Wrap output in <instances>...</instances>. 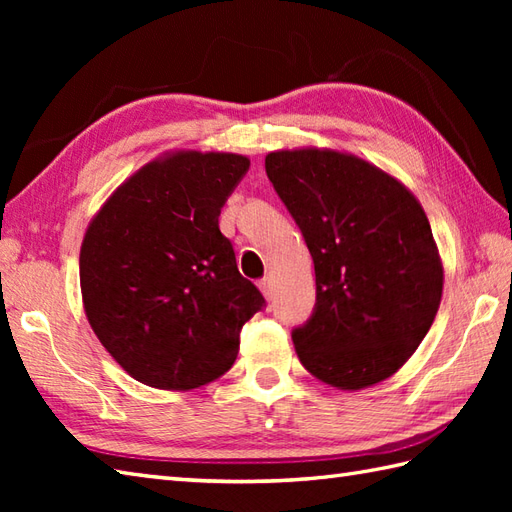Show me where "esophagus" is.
<instances>
[{
  "label": "esophagus",
  "mask_w": 512,
  "mask_h": 512,
  "mask_svg": "<svg viewBox=\"0 0 512 512\" xmlns=\"http://www.w3.org/2000/svg\"><path fill=\"white\" fill-rule=\"evenodd\" d=\"M259 288H262L266 299H273V277L266 275L264 279H259Z\"/></svg>",
  "instance_id": "obj_1"
}]
</instances>
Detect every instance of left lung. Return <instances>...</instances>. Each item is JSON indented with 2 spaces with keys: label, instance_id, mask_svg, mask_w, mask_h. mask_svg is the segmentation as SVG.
I'll return each mask as SVG.
<instances>
[{
  "label": "left lung",
  "instance_id": "1",
  "mask_svg": "<svg viewBox=\"0 0 512 512\" xmlns=\"http://www.w3.org/2000/svg\"><path fill=\"white\" fill-rule=\"evenodd\" d=\"M266 176L314 262L317 303L292 330L301 365L339 389L389 378L440 308L442 264L422 206L385 171L339 151H273Z\"/></svg>",
  "mask_w": 512,
  "mask_h": 512
}]
</instances>
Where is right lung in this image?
<instances>
[{
  "label": "right lung",
  "instance_id": "1",
  "mask_svg": "<svg viewBox=\"0 0 512 512\" xmlns=\"http://www.w3.org/2000/svg\"><path fill=\"white\" fill-rule=\"evenodd\" d=\"M248 158L180 151L105 202L81 246L94 334L138 383L193 389L231 369L239 330L266 299L239 275L220 211Z\"/></svg>",
  "mask_w": 512,
  "mask_h": 512
}]
</instances>
